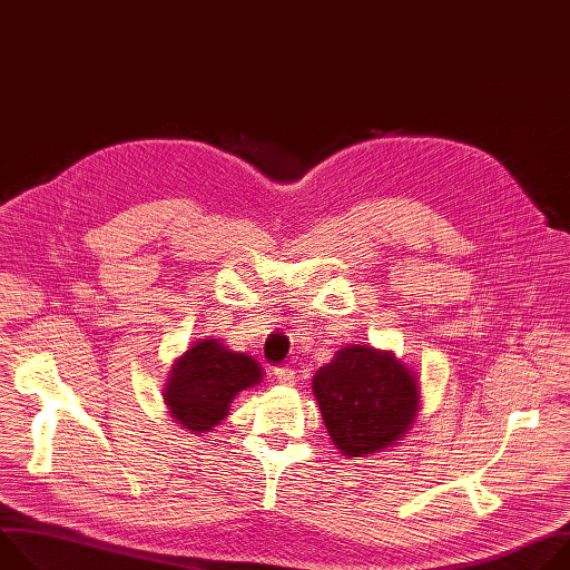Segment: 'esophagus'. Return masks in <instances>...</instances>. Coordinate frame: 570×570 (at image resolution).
Segmentation results:
<instances>
[{"label": "esophagus", "mask_w": 570, "mask_h": 570, "mask_svg": "<svg viewBox=\"0 0 570 570\" xmlns=\"http://www.w3.org/2000/svg\"><path fill=\"white\" fill-rule=\"evenodd\" d=\"M275 379H277L282 385H295L297 372H295L293 367H277V370H275Z\"/></svg>", "instance_id": "obj_1"}]
</instances>
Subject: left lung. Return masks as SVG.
<instances>
[{"label":"left lung","mask_w":570,"mask_h":570,"mask_svg":"<svg viewBox=\"0 0 570 570\" xmlns=\"http://www.w3.org/2000/svg\"><path fill=\"white\" fill-rule=\"evenodd\" d=\"M313 396L334 446L352 460L401 444L417 422V374L387 350L341 347L313 376Z\"/></svg>","instance_id":"1"}]
</instances>
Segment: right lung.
Wrapping results in <instances>:
<instances>
[{"label": "right lung", "mask_w": 570, "mask_h": 570, "mask_svg": "<svg viewBox=\"0 0 570 570\" xmlns=\"http://www.w3.org/2000/svg\"><path fill=\"white\" fill-rule=\"evenodd\" d=\"M262 381V365L253 356L232 352L209 336L191 343L174 361L161 399L178 426L191 435H207L227 417L234 396Z\"/></svg>", "instance_id": "right-lung-1"}]
</instances>
